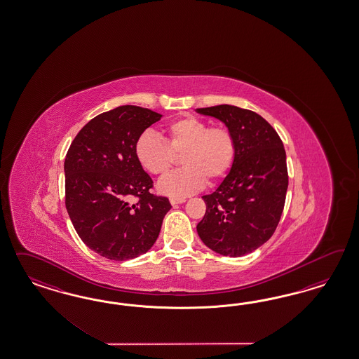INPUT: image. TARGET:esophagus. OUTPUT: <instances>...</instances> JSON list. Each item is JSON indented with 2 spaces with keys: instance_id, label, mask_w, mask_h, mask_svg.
I'll return each mask as SVG.
<instances>
[{
  "instance_id": "1",
  "label": "esophagus",
  "mask_w": 359,
  "mask_h": 359,
  "mask_svg": "<svg viewBox=\"0 0 359 359\" xmlns=\"http://www.w3.org/2000/svg\"><path fill=\"white\" fill-rule=\"evenodd\" d=\"M170 203H171L172 205L183 204V203H185V198H182V197H171V198H170Z\"/></svg>"
}]
</instances>
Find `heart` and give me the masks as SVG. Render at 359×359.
I'll list each match as a JSON object with an SVG mask.
<instances>
[{
  "instance_id": "1",
  "label": "heart",
  "mask_w": 359,
  "mask_h": 359,
  "mask_svg": "<svg viewBox=\"0 0 359 359\" xmlns=\"http://www.w3.org/2000/svg\"><path fill=\"white\" fill-rule=\"evenodd\" d=\"M165 141L152 131H144L135 142V156L142 168L155 176L165 175L182 156L184 168L168 175L158 189L172 197L195 194L205 180L216 183L233 168L237 142L225 126L210 128L207 121L192 116L180 117L164 128Z\"/></svg>"
}]
</instances>
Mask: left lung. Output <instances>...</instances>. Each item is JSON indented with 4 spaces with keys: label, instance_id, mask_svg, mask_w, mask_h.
<instances>
[{
    "label": "left lung",
    "instance_id": "8db88e82",
    "mask_svg": "<svg viewBox=\"0 0 359 359\" xmlns=\"http://www.w3.org/2000/svg\"><path fill=\"white\" fill-rule=\"evenodd\" d=\"M222 121L237 142V156L224 182L203 196L207 212L197 233L209 249L242 257L271 238L282 217L288 171L282 140L258 113L233 105L197 109Z\"/></svg>",
    "mask_w": 359,
    "mask_h": 359
}]
</instances>
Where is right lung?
<instances>
[{
    "label": "right lung",
    "mask_w": 359,
    "mask_h": 359,
    "mask_svg": "<svg viewBox=\"0 0 359 359\" xmlns=\"http://www.w3.org/2000/svg\"><path fill=\"white\" fill-rule=\"evenodd\" d=\"M161 118L135 105L101 113L65 155L67 212L81 241L104 258L128 261L150 250L171 209L167 197L150 194L152 179L135 156V142Z\"/></svg>",
    "instance_id": "obj_1"
}]
</instances>
